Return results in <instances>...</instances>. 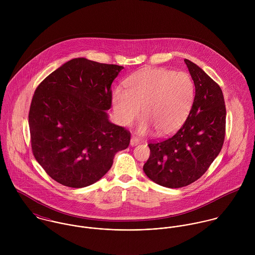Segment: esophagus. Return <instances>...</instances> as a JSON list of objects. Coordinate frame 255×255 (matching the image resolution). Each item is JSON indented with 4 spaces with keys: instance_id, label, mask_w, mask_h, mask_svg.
I'll return each instance as SVG.
<instances>
[{
    "instance_id": "34e87169",
    "label": "esophagus",
    "mask_w": 255,
    "mask_h": 255,
    "mask_svg": "<svg viewBox=\"0 0 255 255\" xmlns=\"http://www.w3.org/2000/svg\"><path fill=\"white\" fill-rule=\"evenodd\" d=\"M138 143H139L138 138H136V137H131V138H130V145L136 146Z\"/></svg>"
}]
</instances>
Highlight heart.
<instances>
[{
    "label": "heart",
    "mask_w": 255,
    "mask_h": 255,
    "mask_svg": "<svg viewBox=\"0 0 255 255\" xmlns=\"http://www.w3.org/2000/svg\"><path fill=\"white\" fill-rule=\"evenodd\" d=\"M127 89L117 87L112 94L115 116L122 126H130L139 116L144 118L138 131L156 129L159 135L177 130L191 109L194 83L185 72L167 69H145L126 81Z\"/></svg>",
    "instance_id": "obj_1"
}]
</instances>
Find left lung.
Masks as SVG:
<instances>
[{
  "label": "left lung",
  "instance_id": "8db88e82",
  "mask_svg": "<svg viewBox=\"0 0 255 255\" xmlns=\"http://www.w3.org/2000/svg\"><path fill=\"white\" fill-rule=\"evenodd\" d=\"M195 86L187 119L178 132L152 142L143 171L157 184L179 188L197 181L218 156L225 139L226 107L218 84L194 63L185 59Z\"/></svg>",
  "mask_w": 255,
  "mask_h": 255
}]
</instances>
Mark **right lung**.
Returning <instances> with one entry per match:
<instances>
[{"mask_svg":"<svg viewBox=\"0 0 255 255\" xmlns=\"http://www.w3.org/2000/svg\"><path fill=\"white\" fill-rule=\"evenodd\" d=\"M122 66L73 59L37 87L28 115L37 162L56 182L74 188L99 181L130 133L111 123V85Z\"/></svg>","mask_w":255,"mask_h":255,"instance_id":"1","label":"right lung"}]
</instances>
